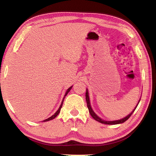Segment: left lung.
<instances>
[{"label": "left lung", "instance_id": "obj_1", "mask_svg": "<svg viewBox=\"0 0 156 156\" xmlns=\"http://www.w3.org/2000/svg\"><path fill=\"white\" fill-rule=\"evenodd\" d=\"M85 98H86L87 106V108H88V109H89V112H90V114H91V116L92 117H93V118H94L95 120H97V121L100 122H101V123H103V124H106V125H116V124L123 123L124 122H125L126 120H128V119L130 118V116H131L132 115V114L133 113V112H134L135 110L136 109V108L137 107V106H138V104H137V105H136V107L135 108V109L133 110V112H132L131 114H129L128 116H126L125 118H124V119H120V120H114V121H106V120H102V119H101L100 118V117H98V116L96 115V114L94 113L93 110L91 109V106H90V98H89V96H88V91H87V90H86V93H85ZM139 101H140V100H139Z\"/></svg>", "mask_w": 156, "mask_h": 156}]
</instances>
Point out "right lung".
I'll return each mask as SVG.
<instances>
[{"label": "right lung", "instance_id": "obj_1", "mask_svg": "<svg viewBox=\"0 0 156 156\" xmlns=\"http://www.w3.org/2000/svg\"><path fill=\"white\" fill-rule=\"evenodd\" d=\"M72 87L73 86H71V87H69L68 90H67V91H66V94H65V97L63 98V100L62 101V103H61V105H60V106L59 107V108H58V110L56 111V113L55 114H53V115L52 116H50V118H48V119H46V120H44V122H46V121H48V120H52V119H54L55 118H56V117L57 116V115H58V114H59V112H60V109H61V108H62V104H63V101H64V99H65V96H66V95H67V94L69 93V92L70 91V90H71V88H72Z\"/></svg>", "mask_w": 156, "mask_h": 156}]
</instances>
